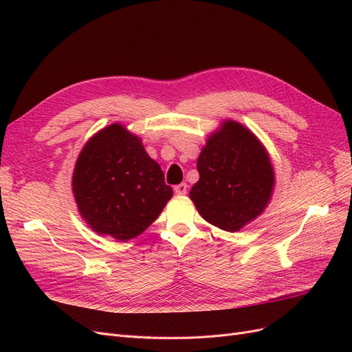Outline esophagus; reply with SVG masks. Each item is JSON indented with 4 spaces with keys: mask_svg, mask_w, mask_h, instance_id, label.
<instances>
[{
    "mask_svg": "<svg viewBox=\"0 0 352 352\" xmlns=\"http://www.w3.org/2000/svg\"><path fill=\"white\" fill-rule=\"evenodd\" d=\"M187 190H188V186H187L186 183H181V184H178V186L174 187L175 195H178V196H184L186 192H187Z\"/></svg>",
    "mask_w": 352,
    "mask_h": 352,
    "instance_id": "esophagus-1",
    "label": "esophagus"
}]
</instances>
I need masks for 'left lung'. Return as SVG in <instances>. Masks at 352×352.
<instances>
[{
	"instance_id": "8db88e82",
	"label": "left lung",
	"mask_w": 352,
	"mask_h": 352,
	"mask_svg": "<svg viewBox=\"0 0 352 352\" xmlns=\"http://www.w3.org/2000/svg\"><path fill=\"white\" fill-rule=\"evenodd\" d=\"M197 171L190 199L203 219L223 231H240L262 214L274 191L275 173L265 146L232 120L209 135Z\"/></svg>"
}]
</instances>
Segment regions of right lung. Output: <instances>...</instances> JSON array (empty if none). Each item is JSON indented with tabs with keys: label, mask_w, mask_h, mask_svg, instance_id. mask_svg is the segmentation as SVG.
<instances>
[{
	"label": "right lung",
	"mask_w": 352,
	"mask_h": 352,
	"mask_svg": "<svg viewBox=\"0 0 352 352\" xmlns=\"http://www.w3.org/2000/svg\"><path fill=\"white\" fill-rule=\"evenodd\" d=\"M73 195L90 228L127 241L160 217L173 188L140 138L116 122L89 139L78 155Z\"/></svg>",
	"instance_id": "obj_1"
}]
</instances>
